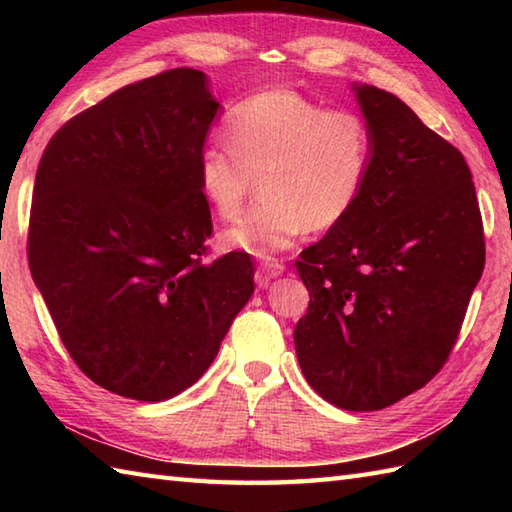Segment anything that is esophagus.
I'll return each instance as SVG.
<instances>
[{
    "label": "esophagus",
    "mask_w": 512,
    "mask_h": 512,
    "mask_svg": "<svg viewBox=\"0 0 512 512\" xmlns=\"http://www.w3.org/2000/svg\"><path fill=\"white\" fill-rule=\"evenodd\" d=\"M284 270H286V266L281 264V262H277V259H264L262 264H259V281H270V279H275V277H279V275H284Z\"/></svg>",
    "instance_id": "34e87169"
}]
</instances>
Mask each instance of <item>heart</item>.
Here are the masks:
<instances>
[{
  "instance_id": "heart-1",
  "label": "heart",
  "mask_w": 512,
  "mask_h": 512,
  "mask_svg": "<svg viewBox=\"0 0 512 512\" xmlns=\"http://www.w3.org/2000/svg\"><path fill=\"white\" fill-rule=\"evenodd\" d=\"M226 143L198 156V189L222 220L242 211L259 176V198L224 228L220 244L253 257L290 248L312 228L343 222L365 189L372 129L350 110H325L292 90L248 96L224 118Z\"/></svg>"
}]
</instances>
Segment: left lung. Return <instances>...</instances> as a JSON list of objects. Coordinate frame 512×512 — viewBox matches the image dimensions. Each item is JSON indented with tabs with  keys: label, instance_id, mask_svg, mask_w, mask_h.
I'll list each match as a JSON object with an SVG mask.
<instances>
[{
	"label": "left lung",
	"instance_id": "left-lung-1",
	"mask_svg": "<svg viewBox=\"0 0 512 512\" xmlns=\"http://www.w3.org/2000/svg\"><path fill=\"white\" fill-rule=\"evenodd\" d=\"M354 92L372 129V167L350 215L297 262L310 306L295 350L321 398L378 411L447 363L486 250L460 151L398 96L356 83Z\"/></svg>",
	"mask_w": 512,
	"mask_h": 512
}]
</instances>
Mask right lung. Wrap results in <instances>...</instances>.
<instances>
[{"label": "right lung", "mask_w": 512, "mask_h": 512, "mask_svg": "<svg viewBox=\"0 0 512 512\" xmlns=\"http://www.w3.org/2000/svg\"><path fill=\"white\" fill-rule=\"evenodd\" d=\"M217 110L204 72L167 70L70 118L41 156L30 273L65 350L112 394L191 387L255 290L248 253L204 262L198 156Z\"/></svg>", "instance_id": "obj_1"}]
</instances>
